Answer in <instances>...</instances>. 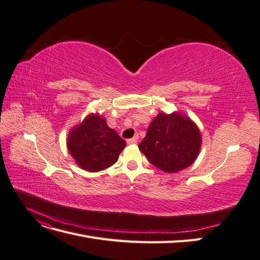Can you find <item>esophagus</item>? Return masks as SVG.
Listing matches in <instances>:
<instances>
[{
	"mask_svg": "<svg viewBox=\"0 0 260 260\" xmlns=\"http://www.w3.org/2000/svg\"><path fill=\"white\" fill-rule=\"evenodd\" d=\"M138 139H139V137H138V136H135L133 138L127 140V143H128V144H137Z\"/></svg>",
	"mask_w": 260,
	"mask_h": 260,
	"instance_id": "obj_1",
	"label": "esophagus"
}]
</instances>
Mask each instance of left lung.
I'll use <instances>...</instances> for the list:
<instances>
[{
	"label": "left lung",
	"instance_id": "obj_1",
	"mask_svg": "<svg viewBox=\"0 0 260 260\" xmlns=\"http://www.w3.org/2000/svg\"><path fill=\"white\" fill-rule=\"evenodd\" d=\"M201 146L199 127L187 116L178 112L157 115L139 144L148 161L168 174L190 167L198 158Z\"/></svg>",
	"mask_w": 260,
	"mask_h": 260
}]
</instances>
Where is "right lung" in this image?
Instances as JSON below:
<instances>
[{
    "label": "right lung",
    "mask_w": 260,
    "mask_h": 260,
    "mask_svg": "<svg viewBox=\"0 0 260 260\" xmlns=\"http://www.w3.org/2000/svg\"><path fill=\"white\" fill-rule=\"evenodd\" d=\"M125 146V141L109 128L98 113L86 116L68 133L67 148L83 170L96 172L114 165Z\"/></svg>",
    "instance_id": "1"
}]
</instances>
